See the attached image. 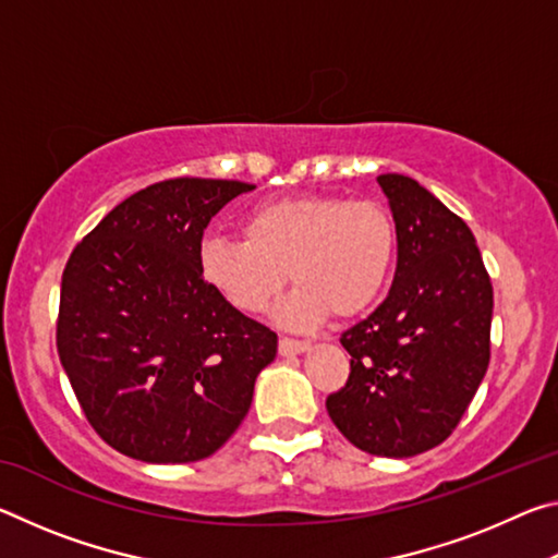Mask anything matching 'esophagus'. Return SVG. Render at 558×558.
<instances>
[{"label": "esophagus", "instance_id": "esophagus-1", "mask_svg": "<svg viewBox=\"0 0 558 558\" xmlns=\"http://www.w3.org/2000/svg\"><path fill=\"white\" fill-rule=\"evenodd\" d=\"M278 349H280L282 356H292V354H300V352H305V349H310V342H305V339L280 337Z\"/></svg>", "mask_w": 558, "mask_h": 558}]
</instances>
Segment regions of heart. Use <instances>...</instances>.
<instances>
[{
  "instance_id": "b5f03b06",
  "label": "heart",
  "mask_w": 558,
  "mask_h": 558,
  "mask_svg": "<svg viewBox=\"0 0 558 558\" xmlns=\"http://www.w3.org/2000/svg\"><path fill=\"white\" fill-rule=\"evenodd\" d=\"M243 239L206 235L204 280L245 315L270 307L290 278L295 292L280 310L290 327H315L329 315L364 313L381 295L396 260V223L384 204L344 196H292L256 206Z\"/></svg>"
}]
</instances>
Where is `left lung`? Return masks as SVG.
<instances>
[{
	"label": "left lung",
	"instance_id": "obj_1",
	"mask_svg": "<svg viewBox=\"0 0 558 558\" xmlns=\"http://www.w3.org/2000/svg\"><path fill=\"white\" fill-rule=\"evenodd\" d=\"M399 260L389 295L342 332L349 379L327 413L359 450L411 458L458 428L489 364L493 282L468 223L426 186L379 174Z\"/></svg>",
	"mask_w": 558,
	"mask_h": 558
}]
</instances>
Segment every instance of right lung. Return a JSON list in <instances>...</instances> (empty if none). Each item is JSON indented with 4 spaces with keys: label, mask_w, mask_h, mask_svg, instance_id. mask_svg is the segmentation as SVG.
I'll return each instance as SVG.
<instances>
[{
    "label": "right lung",
    "mask_w": 558,
    "mask_h": 558,
    "mask_svg": "<svg viewBox=\"0 0 558 558\" xmlns=\"http://www.w3.org/2000/svg\"><path fill=\"white\" fill-rule=\"evenodd\" d=\"M253 184L177 177L118 204L61 278L56 349L110 448L194 462L241 426L278 335L231 307L199 268L204 229Z\"/></svg>",
    "instance_id": "add662e5"
}]
</instances>
